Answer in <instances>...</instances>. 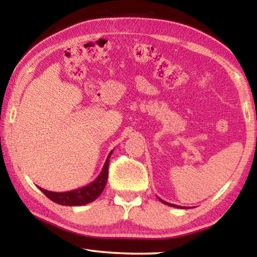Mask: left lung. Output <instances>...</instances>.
Listing matches in <instances>:
<instances>
[{"label": "left lung", "mask_w": 257, "mask_h": 257, "mask_svg": "<svg viewBox=\"0 0 257 257\" xmlns=\"http://www.w3.org/2000/svg\"><path fill=\"white\" fill-rule=\"evenodd\" d=\"M161 202H162L163 204H165V205H169V206H172V207H178V208H187V207H181V206H178V205H176V204H171V203H168V202H165V201H163V199H161V198H159Z\"/></svg>", "instance_id": "left-lung-1"}]
</instances>
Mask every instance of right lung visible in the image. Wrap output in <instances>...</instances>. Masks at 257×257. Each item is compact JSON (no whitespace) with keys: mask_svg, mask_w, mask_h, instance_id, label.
<instances>
[{"mask_svg":"<svg viewBox=\"0 0 257 257\" xmlns=\"http://www.w3.org/2000/svg\"><path fill=\"white\" fill-rule=\"evenodd\" d=\"M112 152L108 154L107 159L104 163V167L102 169L99 176L95 179L93 182H90L89 185L85 187H81L79 189H75L71 191H66V193H56V191H50L46 189H43L41 187H38L43 193L45 194L47 198H50L52 202L60 205H67V206H80L86 205L90 202H93L96 199L99 195L102 194L106 186L107 181V173H108V161H110V156Z\"/></svg>","mask_w":257,"mask_h":257,"instance_id":"obj_1","label":"right lung"}]
</instances>
